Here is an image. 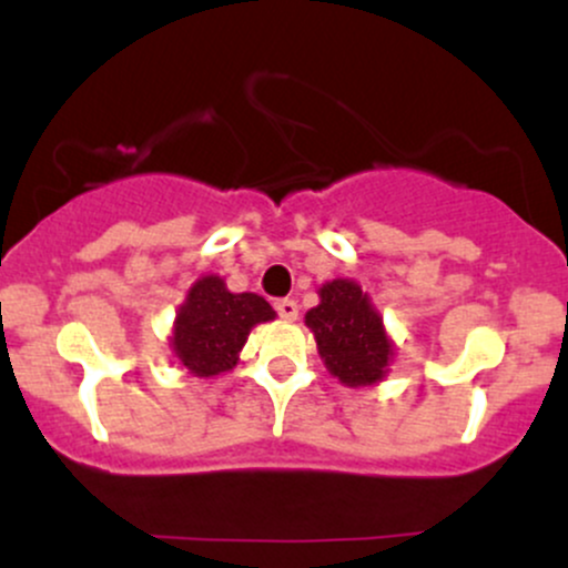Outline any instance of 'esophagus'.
<instances>
[{
    "instance_id": "34e87169",
    "label": "esophagus",
    "mask_w": 568,
    "mask_h": 568,
    "mask_svg": "<svg viewBox=\"0 0 568 568\" xmlns=\"http://www.w3.org/2000/svg\"><path fill=\"white\" fill-rule=\"evenodd\" d=\"M275 310L283 321H296L298 317V304L293 298H280V302H275Z\"/></svg>"
}]
</instances>
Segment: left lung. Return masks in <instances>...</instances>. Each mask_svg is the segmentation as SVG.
<instances>
[{
  "label": "left lung",
  "instance_id": "left-lung-1",
  "mask_svg": "<svg viewBox=\"0 0 568 568\" xmlns=\"http://www.w3.org/2000/svg\"><path fill=\"white\" fill-rule=\"evenodd\" d=\"M317 293L321 304L306 312L304 323L315 334L325 368L347 387L382 382L395 347L368 293L355 280L342 277Z\"/></svg>",
  "mask_w": 568,
  "mask_h": 568
}]
</instances>
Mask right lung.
<instances>
[{
	"mask_svg": "<svg viewBox=\"0 0 568 568\" xmlns=\"http://www.w3.org/2000/svg\"><path fill=\"white\" fill-rule=\"evenodd\" d=\"M275 321L258 293H232L219 275H205L186 293L173 323L171 349L181 368L207 379L237 366L253 325Z\"/></svg>",
	"mask_w": 568,
	"mask_h": 568,
	"instance_id": "1",
	"label": "right lung"
}]
</instances>
